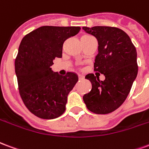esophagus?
Instances as JSON below:
<instances>
[{"label": "esophagus", "instance_id": "1", "mask_svg": "<svg viewBox=\"0 0 149 149\" xmlns=\"http://www.w3.org/2000/svg\"><path fill=\"white\" fill-rule=\"evenodd\" d=\"M79 80H82V79H84V76L82 75V74H79Z\"/></svg>", "mask_w": 149, "mask_h": 149}]
</instances>
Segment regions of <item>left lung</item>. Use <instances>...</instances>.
<instances>
[{
	"mask_svg": "<svg viewBox=\"0 0 149 149\" xmlns=\"http://www.w3.org/2000/svg\"><path fill=\"white\" fill-rule=\"evenodd\" d=\"M82 29L97 40L98 54L94 71L106 77L104 81H100L94 74L86 75L92 89L83 96V101L87 109L94 113H109L123 104L136 78V50L130 36L120 29L95 26Z\"/></svg>",
	"mask_w": 149,
	"mask_h": 149,
	"instance_id": "obj_1",
	"label": "left lung"
}]
</instances>
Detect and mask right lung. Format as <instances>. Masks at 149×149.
Here are the masks:
<instances>
[{"instance_id": "add662e5", "label": "right lung", "mask_w": 149, "mask_h": 149, "mask_svg": "<svg viewBox=\"0 0 149 149\" xmlns=\"http://www.w3.org/2000/svg\"><path fill=\"white\" fill-rule=\"evenodd\" d=\"M80 27L42 26L23 38L15 60L19 93L29 111L42 119H54L66 109L67 95L78 82V75L65 76L51 68L61 58L65 40L79 33Z\"/></svg>"}]
</instances>
